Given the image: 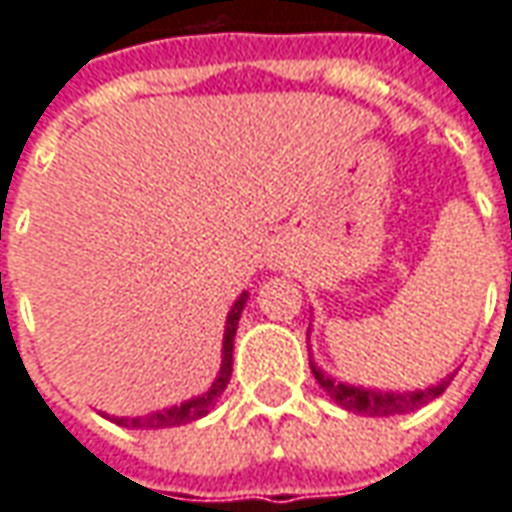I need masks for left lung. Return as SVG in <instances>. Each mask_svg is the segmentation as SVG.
<instances>
[{
    "instance_id": "obj_1",
    "label": "left lung",
    "mask_w": 512,
    "mask_h": 512,
    "mask_svg": "<svg viewBox=\"0 0 512 512\" xmlns=\"http://www.w3.org/2000/svg\"><path fill=\"white\" fill-rule=\"evenodd\" d=\"M310 369L318 386L338 403L346 411H355V414H366V417H394V414H408V411H417L425 403H431L434 397H440L451 377L442 380L440 386H431V389H423V392H375V389H360V386H346V383H338L329 375H324L315 363L310 360Z\"/></svg>"
}]
</instances>
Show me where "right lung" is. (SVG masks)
Wrapping results in <instances>:
<instances>
[{
	"label": "right lung",
	"instance_id": "obj_1",
	"mask_svg": "<svg viewBox=\"0 0 512 512\" xmlns=\"http://www.w3.org/2000/svg\"><path fill=\"white\" fill-rule=\"evenodd\" d=\"M245 301H248V293L236 298V304L228 312V321H225V341H222V366H219V375L211 383L208 392H202L200 397H191L180 406L163 408V411H154V414H146V417H109L112 423L123 425V428H174V425L194 423L205 417L211 408H214L216 397L225 392L228 380H231L233 372V335H236V327H239V318H242V310H245Z\"/></svg>",
	"mask_w": 512,
	"mask_h": 512
}]
</instances>
